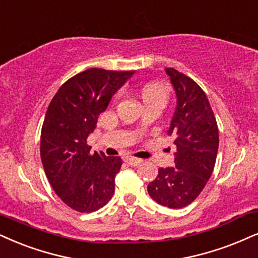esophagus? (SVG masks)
<instances>
[{"mask_svg": "<svg viewBox=\"0 0 258 258\" xmlns=\"http://www.w3.org/2000/svg\"><path fill=\"white\" fill-rule=\"evenodd\" d=\"M125 161H126V163H128L129 165H132V166H139V165L142 163L141 159H139V158H133V157H126V158H125Z\"/></svg>", "mask_w": 258, "mask_h": 258, "instance_id": "obj_1", "label": "esophagus"}]
</instances>
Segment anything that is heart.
I'll list each match as a JSON object with an SVG mask.
<instances>
[{
    "label": "heart",
    "instance_id": "b5f03b06",
    "mask_svg": "<svg viewBox=\"0 0 258 258\" xmlns=\"http://www.w3.org/2000/svg\"><path fill=\"white\" fill-rule=\"evenodd\" d=\"M142 98H144L146 105L161 104L165 106L170 99V87L161 82H152L144 87Z\"/></svg>",
    "mask_w": 258,
    "mask_h": 258
}]
</instances>
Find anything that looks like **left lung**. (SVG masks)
<instances>
[{
  "mask_svg": "<svg viewBox=\"0 0 258 258\" xmlns=\"http://www.w3.org/2000/svg\"><path fill=\"white\" fill-rule=\"evenodd\" d=\"M177 95V109L167 135L177 151L174 166L159 168L148 184L149 196L159 205L179 209L201 194L212 176L219 148L217 119L201 87L183 73L166 68Z\"/></svg>",
  "mask_w": 258,
  "mask_h": 258,
  "instance_id": "left-lung-1",
  "label": "left lung"
}]
</instances>
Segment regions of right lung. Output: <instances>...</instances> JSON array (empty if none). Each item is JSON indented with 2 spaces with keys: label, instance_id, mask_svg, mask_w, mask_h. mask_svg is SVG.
Listing matches in <instances>:
<instances>
[{
  "label": "right lung",
  "instance_id": "add662e5",
  "mask_svg": "<svg viewBox=\"0 0 258 258\" xmlns=\"http://www.w3.org/2000/svg\"><path fill=\"white\" fill-rule=\"evenodd\" d=\"M133 74L87 69L67 80L47 107L40 134L41 163L52 189L76 212L98 211L113 195L122 159L91 153L87 138L112 95Z\"/></svg>",
  "mask_w": 258,
  "mask_h": 258
}]
</instances>
